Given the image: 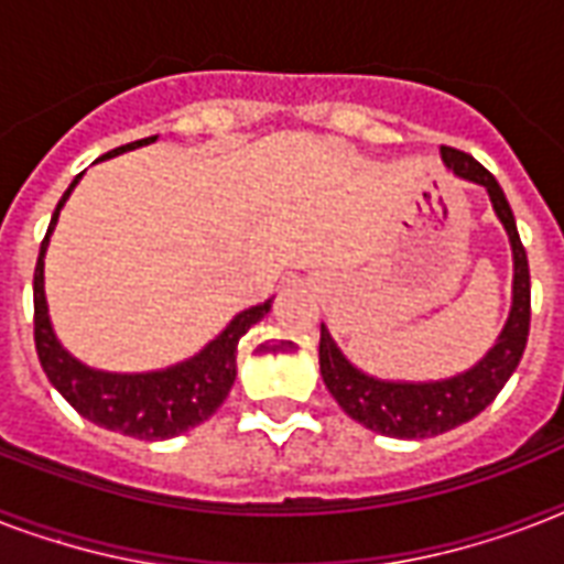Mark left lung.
<instances>
[{
	"label": "left lung",
	"instance_id": "8db88e82",
	"mask_svg": "<svg viewBox=\"0 0 564 564\" xmlns=\"http://www.w3.org/2000/svg\"><path fill=\"white\" fill-rule=\"evenodd\" d=\"M442 163L456 178L480 184L489 193L495 216L500 219L512 248V307L507 325L500 330L482 360L471 369L459 371L445 380H383L357 369L343 348L336 345L327 325H322L318 339V366L327 392L351 415L357 424L392 438H427L459 427L474 415H480L503 389L518 362L524 357L527 334H530V265L527 251L518 237L516 216L507 195L486 166L471 154L442 145Z\"/></svg>",
	"mask_w": 564,
	"mask_h": 564
}]
</instances>
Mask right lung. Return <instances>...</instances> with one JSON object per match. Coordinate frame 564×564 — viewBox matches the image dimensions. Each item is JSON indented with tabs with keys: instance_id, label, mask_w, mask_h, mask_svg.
<instances>
[{
	"instance_id": "1",
	"label": "right lung",
	"mask_w": 564,
	"mask_h": 564,
	"mask_svg": "<svg viewBox=\"0 0 564 564\" xmlns=\"http://www.w3.org/2000/svg\"><path fill=\"white\" fill-rule=\"evenodd\" d=\"M154 140L158 137L119 145V149L105 154L101 161L149 145ZM78 181H82V175L69 184L64 198L57 202L52 221H48L46 239L40 242L37 269H34V345H37L40 366L46 371L48 383L64 394L66 403L93 424L122 433V436L145 438V442L181 436V433H187V430L210 419L213 412L225 403L230 386L237 380L239 339L248 334V327H254L272 310V299L237 313L230 318V325L213 343L204 345L195 357L166 366V369L122 375V371H101L84 366L82 360H75L73 354L66 351L55 336V327L48 318L46 286H43V265H46L43 260H46L48 237H52L57 216L64 210L66 198Z\"/></svg>"
}]
</instances>
